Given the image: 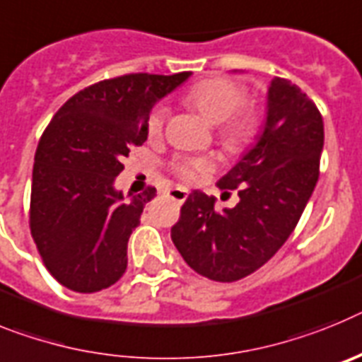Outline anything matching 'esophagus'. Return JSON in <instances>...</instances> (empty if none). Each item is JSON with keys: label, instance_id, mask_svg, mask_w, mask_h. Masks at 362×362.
I'll return each instance as SVG.
<instances>
[{"label": "esophagus", "instance_id": "1", "mask_svg": "<svg viewBox=\"0 0 362 362\" xmlns=\"http://www.w3.org/2000/svg\"><path fill=\"white\" fill-rule=\"evenodd\" d=\"M168 194L173 200H177V202H184V200L187 199L189 191L185 189V187H171V189L168 191Z\"/></svg>", "mask_w": 362, "mask_h": 362}]
</instances>
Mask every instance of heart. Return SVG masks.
<instances>
[{"label":"heart","instance_id":"b5f03b06","mask_svg":"<svg viewBox=\"0 0 362 362\" xmlns=\"http://www.w3.org/2000/svg\"><path fill=\"white\" fill-rule=\"evenodd\" d=\"M187 102L197 107L206 120L220 125V136L231 149L247 144L255 136L260 124L259 111L255 107L244 105L246 90L244 87L228 80V78H211L204 80L187 93ZM168 116V107L156 105L147 120V133L151 136L162 131L163 122ZM213 168V160L206 156L199 158H180L175 163V171L184 180L194 182L202 178Z\"/></svg>","mask_w":362,"mask_h":362}]
</instances>
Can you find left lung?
Wrapping results in <instances>:
<instances>
[{
	"label": "left lung",
	"instance_id": "1",
	"mask_svg": "<svg viewBox=\"0 0 362 362\" xmlns=\"http://www.w3.org/2000/svg\"><path fill=\"white\" fill-rule=\"evenodd\" d=\"M325 124L315 103L284 78H273L255 144L218 180L238 189V204L215 209L193 191L171 228L173 244L199 275L233 282L268 262L303 215L319 180Z\"/></svg>",
	"mask_w": 362,
	"mask_h": 362
}]
</instances>
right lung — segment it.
<instances>
[{"instance_id": "obj_1", "label": "right lung", "mask_w": 362, "mask_h": 362, "mask_svg": "<svg viewBox=\"0 0 362 362\" xmlns=\"http://www.w3.org/2000/svg\"><path fill=\"white\" fill-rule=\"evenodd\" d=\"M189 76L140 72L98 81L47 125L34 156L30 233L45 268L69 290L94 293L125 273L129 237L156 189L127 199L115 180L131 147L147 140L151 109Z\"/></svg>"}]
</instances>
